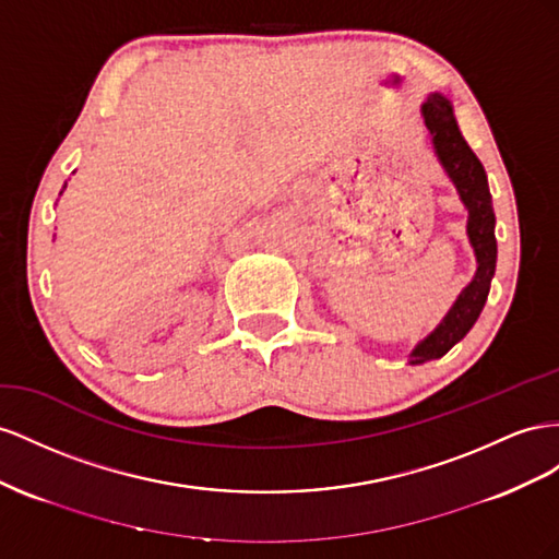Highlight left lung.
Returning a JSON list of instances; mask_svg holds the SVG:
<instances>
[{
  "instance_id": "1",
  "label": "left lung",
  "mask_w": 559,
  "mask_h": 559,
  "mask_svg": "<svg viewBox=\"0 0 559 559\" xmlns=\"http://www.w3.org/2000/svg\"><path fill=\"white\" fill-rule=\"evenodd\" d=\"M421 117L438 164L454 185L468 213L466 234L477 266L471 283L459 293L442 321L409 350V365H424L442 358L456 342L466 337L485 307L493 271H497V236H493L497 217H493L487 173L480 158L473 154L468 142L461 135L454 107L442 93H428V98L421 103Z\"/></svg>"
}]
</instances>
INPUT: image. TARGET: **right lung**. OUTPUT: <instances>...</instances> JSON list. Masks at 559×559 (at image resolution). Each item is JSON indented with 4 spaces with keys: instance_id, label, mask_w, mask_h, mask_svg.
Returning a JSON list of instances; mask_svg holds the SVG:
<instances>
[{
    "instance_id": "add662e5",
    "label": "right lung",
    "mask_w": 559,
    "mask_h": 559,
    "mask_svg": "<svg viewBox=\"0 0 559 559\" xmlns=\"http://www.w3.org/2000/svg\"><path fill=\"white\" fill-rule=\"evenodd\" d=\"M66 185H68V182H66ZM62 189H66V187H62ZM60 194H62V191H60Z\"/></svg>"
}]
</instances>
